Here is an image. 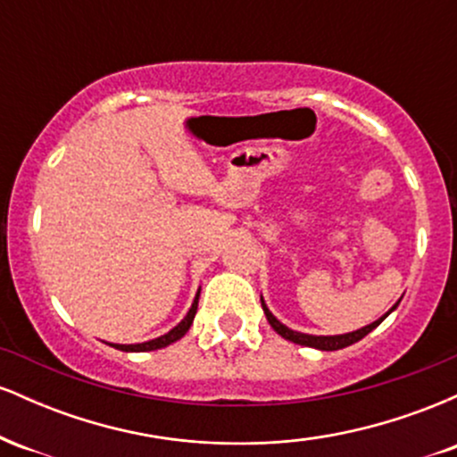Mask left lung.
Masks as SVG:
<instances>
[{
    "mask_svg": "<svg viewBox=\"0 0 457 457\" xmlns=\"http://www.w3.org/2000/svg\"><path fill=\"white\" fill-rule=\"evenodd\" d=\"M260 301H262V309H264L266 320H269V324H270L272 328L277 330V333L281 335L283 339H287V342L298 344V345H309V348L327 350V353H328V350H342V348H345V345H353V344L359 342V339H363L365 335H367V333H371V330H374L376 327H378V324L382 322V320H385L386 316H389L391 312H395L397 305H400L402 298H400V301L395 303V305H393V307L389 309V312L385 313V316L376 320V322L367 324V327H363V328H356V330H353V333H344V335H309V333H298V330L287 328L286 324H281L279 320H277L275 316H272L270 309L266 307L264 298L260 296Z\"/></svg>",
    "mask_w": 457,
    "mask_h": 457,
    "instance_id": "obj_1",
    "label": "left lung"
}]
</instances>
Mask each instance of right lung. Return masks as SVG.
<instances>
[{"instance_id":"right-lung-1","label":"right lung","mask_w":457,"mask_h":457,"mask_svg":"<svg viewBox=\"0 0 457 457\" xmlns=\"http://www.w3.org/2000/svg\"><path fill=\"white\" fill-rule=\"evenodd\" d=\"M197 301H199V290H197V295H195V301H193V305H191V309H188V313H187V316L182 318L180 322H178L176 327L170 330V333L161 335V337H156V339H150V342H144V344H109V345H113V348L122 350V353H150V350H159V348H165V345H170V344L178 342V339H180V337H185V333H187V330L191 328V324H193V318H195V313H197Z\"/></svg>"}]
</instances>
